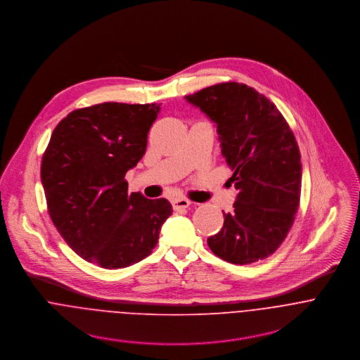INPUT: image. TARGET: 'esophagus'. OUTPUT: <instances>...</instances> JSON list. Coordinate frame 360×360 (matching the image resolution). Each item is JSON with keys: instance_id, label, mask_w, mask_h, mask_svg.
Segmentation results:
<instances>
[{"instance_id": "obj_1", "label": "esophagus", "mask_w": 360, "mask_h": 360, "mask_svg": "<svg viewBox=\"0 0 360 360\" xmlns=\"http://www.w3.org/2000/svg\"><path fill=\"white\" fill-rule=\"evenodd\" d=\"M191 205V201L188 199H184V198H179V199L172 200V207L175 211H179V210H184V208H188Z\"/></svg>"}]
</instances>
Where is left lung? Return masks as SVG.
I'll return each instance as SVG.
<instances>
[{
  "label": "left lung",
  "mask_w": 360,
  "mask_h": 360,
  "mask_svg": "<svg viewBox=\"0 0 360 360\" xmlns=\"http://www.w3.org/2000/svg\"><path fill=\"white\" fill-rule=\"evenodd\" d=\"M185 99L217 125L221 153L238 196L211 251L236 265L274 254L292 226L301 196V155L278 108L239 82L207 86Z\"/></svg>",
  "instance_id": "8db88e82"
}]
</instances>
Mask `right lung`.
Here are the masks:
<instances>
[{
  "label": "right lung",
  "instance_id": "1",
  "mask_svg": "<svg viewBox=\"0 0 360 360\" xmlns=\"http://www.w3.org/2000/svg\"><path fill=\"white\" fill-rule=\"evenodd\" d=\"M159 105L105 102L69 113L51 135L41 162L49 217L81 258L127 268L156 247L172 214L165 199L128 195L124 179L146 152Z\"/></svg>",
  "mask_w": 360,
  "mask_h": 360
}]
</instances>
